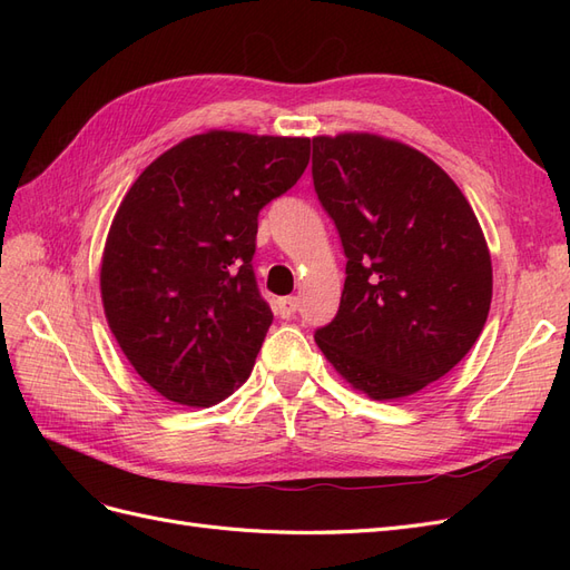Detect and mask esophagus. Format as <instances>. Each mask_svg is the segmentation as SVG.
<instances>
[{"mask_svg":"<svg viewBox=\"0 0 570 570\" xmlns=\"http://www.w3.org/2000/svg\"><path fill=\"white\" fill-rule=\"evenodd\" d=\"M297 308H299L297 297H281L278 302H275V314H278L281 318H292L297 314Z\"/></svg>","mask_w":570,"mask_h":570,"instance_id":"34e87169","label":"esophagus"}]
</instances>
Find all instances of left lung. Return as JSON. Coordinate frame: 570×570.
<instances>
[{"label":"left lung","mask_w":570,"mask_h":570,"mask_svg":"<svg viewBox=\"0 0 570 570\" xmlns=\"http://www.w3.org/2000/svg\"><path fill=\"white\" fill-rule=\"evenodd\" d=\"M312 176L347 256L335 318L316 344L373 400L440 381L469 354L492 302L480 223L419 149L368 132L314 137Z\"/></svg>","instance_id":"left-lung-1"}]
</instances>
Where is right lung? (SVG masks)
Masks as SVG:
<instances>
[{
	"instance_id": "obj_1",
	"label": "right lung",
	"mask_w": 570,
	"mask_h": 570,
	"mask_svg": "<svg viewBox=\"0 0 570 570\" xmlns=\"http://www.w3.org/2000/svg\"><path fill=\"white\" fill-rule=\"evenodd\" d=\"M308 137L212 130L151 161L120 202L101 262L114 337L170 402L243 385L273 314L256 285L258 212L308 164Z\"/></svg>"
}]
</instances>
